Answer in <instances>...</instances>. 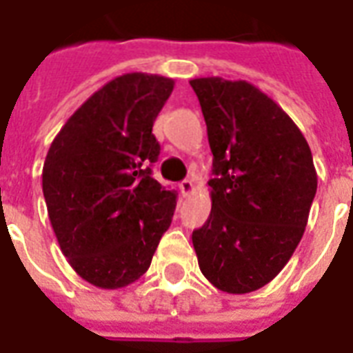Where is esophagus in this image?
<instances>
[{
  "instance_id": "obj_1",
  "label": "esophagus",
  "mask_w": 353,
  "mask_h": 353,
  "mask_svg": "<svg viewBox=\"0 0 353 353\" xmlns=\"http://www.w3.org/2000/svg\"><path fill=\"white\" fill-rule=\"evenodd\" d=\"M194 181H190V179H185V181L179 183V192H181L183 198H188V196L194 194Z\"/></svg>"
}]
</instances>
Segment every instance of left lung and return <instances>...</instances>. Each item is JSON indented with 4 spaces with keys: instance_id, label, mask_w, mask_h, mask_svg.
Instances as JSON below:
<instances>
[{
    "instance_id": "1",
    "label": "left lung",
    "mask_w": 353,
    "mask_h": 353,
    "mask_svg": "<svg viewBox=\"0 0 353 353\" xmlns=\"http://www.w3.org/2000/svg\"><path fill=\"white\" fill-rule=\"evenodd\" d=\"M212 152L211 214L192 231L201 274L216 289L246 294L278 276L294 254L316 194L305 137L248 81L190 79Z\"/></svg>"
}]
</instances>
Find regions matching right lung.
I'll use <instances>...</instances> for the list:
<instances>
[{"mask_svg":"<svg viewBox=\"0 0 353 353\" xmlns=\"http://www.w3.org/2000/svg\"><path fill=\"white\" fill-rule=\"evenodd\" d=\"M174 79L131 72L96 90L66 120L42 168L48 216L77 276L98 289L141 278L172 224L176 192L152 177V129Z\"/></svg>","mask_w":353,"mask_h":353,"instance_id":"add662e5","label":"right lung"}]
</instances>
